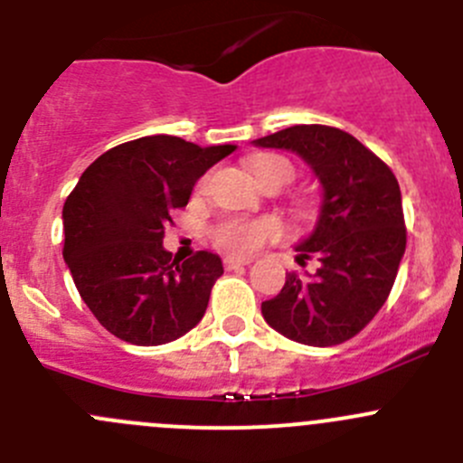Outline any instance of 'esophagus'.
Masks as SVG:
<instances>
[{
	"label": "esophagus",
	"instance_id": "obj_1",
	"mask_svg": "<svg viewBox=\"0 0 463 463\" xmlns=\"http://www.w3.org/2000/svg\"><path fill=\"white\" fill-rule=\"evenodd\" d=\"M253 258H240V255H226L223 258V269L232 270V269H240V266H249Z\"/></svg>",
	"mask_w": 463,
	"mask_h": 463
}]
</instances>
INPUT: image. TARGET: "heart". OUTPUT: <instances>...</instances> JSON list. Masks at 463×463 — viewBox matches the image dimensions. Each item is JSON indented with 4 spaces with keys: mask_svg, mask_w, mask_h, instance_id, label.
<instances>
[{
    "mask_svg": "<svg viewBox=\"0 0 463 463\" xmlns=\"http://www.w3.org/2000/svg\"><path fill=\"white\" fill-rule=\"evenodd\" d=\"M250 170H253L255 179L260 184H266V181L288 184L296 175L293 163L288 158L279 156V154H260L250 161ZM205 184H208V179H202L197 188L203 190ZM279 232H282V226L273 217H226L214 223L210 235H213L214 244L231 250V253H253L266 241L279 237Z\"/></svg>",
    "mask_w": 463,
    "mask_h": 463,
    "instance_id": "obj_1",
    "label": "heart"
}]
</instances>
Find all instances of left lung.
Segmentation results:
<instances>
[{"mask_svg":"<svg viewBox=\"0 0 463 463\" xmlns=\"http://www.w3.org/2000/svg\"><path fill=\"white\" fill-rule=\"evenodd\" d=\"M255 145L300 154L325 190L316 231L296 249L300 264L316 260L318 269L309 278L288 273L282 291L261 302V316L296 343H345L394 287L408 240L399 181L372 149L329 125H293Z\"/></svg>","mask_w":463,"mask_h":463,"instance_id":"1","label":"left lung"}]
</instances>
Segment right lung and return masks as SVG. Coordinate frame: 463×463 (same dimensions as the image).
<instances>
[{
  "instance_id": "add662e5",
  "label": "right lung",
  "mask_w": 463,
  "mask_h": 463,
  "mask_svg": "<svg viewBox=\"0 0 463 463\" xmlns=\"http://www.w3.org/2000/svg\"><path fill=\"white\" fill-rule=\"evenodd\" d=\"M235 145L143 137L116 145L82 172L62 208L64 261L85 305L116 338L165 345L203 318L222 260L199 250L181 261L163 249L175 210Z\"/></svg>"
}]
</instances>
